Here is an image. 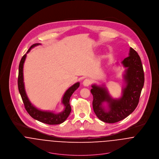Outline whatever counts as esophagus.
Wrapping results in <instances>:
<instances>
[{
	"mask_svg": "<svg viewBox=\"0 0 159 159\" xmlns=\"http://www.w3.org/2000/svg\"><path fill=\"white\" fill-rule=\"evenodd\" d=\"M91 81L89 80V79H88V78H86V79H85L84 80V81H83V84L84 86H89L90 84H91Z\"/></svg>",
	"mask_w": 159,
	"mask_h": 159,
	"instance_id": "34e87169",
	"label": "esophagus"
}]
</instances>
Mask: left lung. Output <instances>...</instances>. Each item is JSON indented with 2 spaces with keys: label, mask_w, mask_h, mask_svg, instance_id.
<instances>
[{
  "label": "left lung",
  "mask_w": 159,
  "mask_h": 159,
  "mask_svg": "<svg viewBox=\"0 0 159 159\" xmlns=\"http://www.w3.org/2000/svg\"><path fill=\"white\" fill-rule=\"evenodd\" d=\"M129 56L122 62L126 70L124 75L125 87L122 89L120 98H113L105 88L92 85L93 111L105 122L115 123L125 119L135 110L138 104L144 83V71L141 59L132 48H130ZM104 102L107 103V109L102 107Z\"/></svg>",
  "instance_id": "8db88e82"
}]
</instances>
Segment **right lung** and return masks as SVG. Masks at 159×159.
<instances>
[{
  "label": "right lung",
  "instance_id": "right-lung-1",
  "mask_svg": "<svg viewBox=\"0 0 159 159\" xmlns=\"http://www.w3.org/2000/svg\"><path fill=\"white\" fill-rule=\"evenodd\" d=\"M40 45V43H35L31 46L30 48L28 49L26 54H25L21 59L20 65H19V73H18V86L20 93L21 96L23 103L25 107V108L29 114L33 117L34 119L45 123L49 125H56L60 124L64 122L67 118L68 117L69 114L71 112V107L70 105V98L73 94V93L76 91L80 86V83L78 82L69 88L65 92L62 103L65 107V109L63 111L59 113H54L50 111H42L37 108H35L29 101L27 94L25 93L24 88V78H23V66L25 60L26 54L30 51V49L36 46Z\"/></svg>",
  "mask_w": 159,
  "mask_h": 159
}]
</instances>
